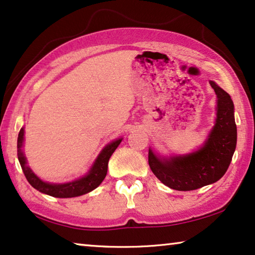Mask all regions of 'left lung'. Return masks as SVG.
<instances>
[{
	"label": "left lung",
	"instance_id": "8db88e82",
	"mask_svg": "<svg viewBox=\"0 0 255 255\" xmlns=\"http://www.w3.org/2000/svg\"><path fill=\"white\" fill-rule=\"evenodd\" d=\"M218 97L215 125L204 145L192 153L159 157L149 149V165L155 176L170 189L190 191L215 183L225 175L237 143L234 103L227 91L211 81Z\"/></svg>",
	"mask_w": 255,
	"mask_h": 255
}]
</instances>
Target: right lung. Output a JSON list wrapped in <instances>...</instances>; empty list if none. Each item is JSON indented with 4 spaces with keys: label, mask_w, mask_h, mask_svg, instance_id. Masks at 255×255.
Returning <instances> with one entry per match:
<instances>
[{
    "label": "right lung",
    "mask_w": 255,
    "mask_h": 255,
    "mask_svg": "<svg viewBox=\"0 0 255 255\" xmlns=\"http://www.w3.org/2000/svg\"><path fill=\"white\" fill-rule=\"evenodd\" d=\"M123 138H118L113 140L110 144H108L101 153L98 154L96 160H95L94 165L87 175H85L79 180L68 182V183L63 184H55V183H48L37 177L33 170L27 166V161H26V157L22 152V142H24V128L20 129L18 134V140H17V154L18 160L20 162L21 169L24 172L26 178H27L28 183L32 185L34 189L39 190L40 192L45 193V195L56 197V198H72V197H78L86 195L94 189H96L100 185L108 173V164L113 152L119 146Z\"/></svg>",
    "instance_id": "1"
}]
</instances>
